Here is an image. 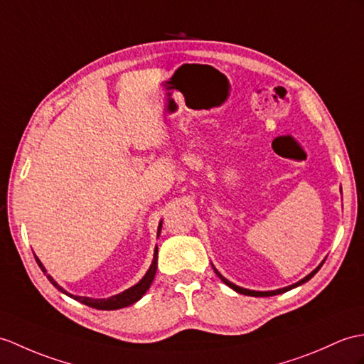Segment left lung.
I'll list each match as a JSON object with an SVG mask.
<instances>
[{
  "mask_svg": "<svg viewBox=\"0 0 364 364\" xmlns=\"http://www.w3.org/2000/svg\"><path fill=\"white\" fill-rule=\"evenodd\" d=\"M323 264H324V260L321 262V264L314 269V272H311L309 276H306L304 279H301L299 282H296V284H293V285H289V287H284V289H279V290H273V291H255V290H247V289H242V287H239V285H235V284H232V282H230L228 281L226 277H223L220 273L217 272V269L214 268V272H215V274L222 279V282H225L228 287H231L232 290H235L237 293H240V294H247V296H260V298H264V296H273V294H281V293H285V291H289V290H291V289H294V287H299V285H302L304 282H307V281H310L311 277H314L316 273H318V269L323 267Z\"/></svg>",
  "mask_w": 364,
  "mask_h": 364,
  "instance_id": "left-lung-1",
  "label": "left lung"
}]
</instances>
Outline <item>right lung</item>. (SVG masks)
Instances as JSON below:
<instances>
[{
	"label": "right lung",
	"mask_w": 364,
	"mask_h": 364,
	"mask_svg": "<svg viewBox=\"0 0 364 364\" xmlns=\"http://www.w3.org/2000/svg\"><path fill=\"white\" fill-rule=\"evenodd\" d=\"M159 232H161V223H159V226H158V235H159ZM36 260H37L38 267L41 268V272H43V273L46 274V277L49 279V282L53 284L58 291L65 293L66 296H70V298H73V299H75V301L85 304V306H88V307L97 309V310H117V309H122V307H127V306H132V304L139 301V299L144 296V293H146V291L149 290V287L151 285V282H154V277H155V274H156V267H158V248H155L154 260H151V265H150V268L147 269L146 276H144L136 285L130 287L129 290H125V291H122V293H119V294H114V296L108 298V299H91V298H85V296H74V294H71V293H68L66 290H63L62 287L54 281L53 276H49V274L46 273V268L43 267V264H41L40 259H38L37 256H36Z\"/></svg>",
	"instance_id": "1"
}]
</instances>
